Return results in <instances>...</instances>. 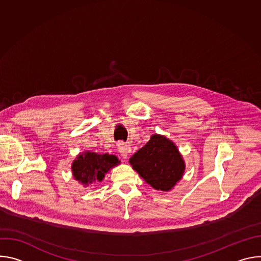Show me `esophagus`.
Here are the masks:
<instances>
[{
  "label": "esophagus",
  "mask_w": 261,
  "mask_h": 261,
  "mask_svg": "<svg viewBox=\"0 0 261 261\" xmlns=\"http://www.w3.org/2000/svg\"><path fill=\"white\" fill-rule=\"evenodd\" d=\"M118 150H119V152H120V154L123 158H127L128 153L130 152V147L127 145V143H125L123 141H120L118 143Z\"/></svg>",
  "instance_id": "34e87169"
}]
</instances>
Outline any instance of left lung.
Returning a JSON list of instances; mask_svg holds the SVG:
<instances>
[{
    "instance_id": "8db88e82",
    "label": "left lung",
    "mask_w": 261,
    "mask_h": 261,
    "mask_svg": "<svg viewBox=\"0 0 261 261\" xmlns=\"http://www.w3.org/2000/svg\"><path fill=\"white\" fill-rule=\"evenodd\" d=\"M129 161L147 184L161 191L171 190L185 170V163L174 143L157 134Z\"/></svg>"
}]
</instances>
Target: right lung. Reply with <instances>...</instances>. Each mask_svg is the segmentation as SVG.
<instances>
[{"instance_id": "add662e5", "label": "right lung", "mask_w": 261, "mask_h": 261, "mask_svg": "<svg viewBox=\"0 0 261 261\" xmlns=\"http://www.w3.org/2000/svg\"><path fill=\"white\" fill-rule=\"evenodd\" d=\"M118 164L119 159L116 156L86 152L83 155H79L77 159L73 162L72 172L75 179L88 185L95 180L101 181L104 174Z\"/></svg>"}]
</instances>
